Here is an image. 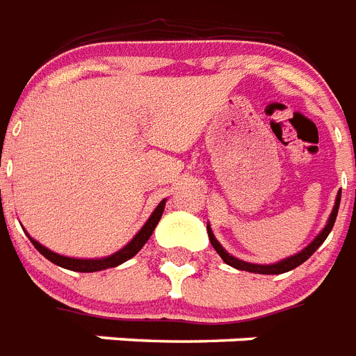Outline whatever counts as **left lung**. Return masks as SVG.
<instances>
[{
    "instance_id": "left-lung-1",
    "label": "left lung",
    "mask_w": 356,
    "mask_h": 356,
    "mask_svg": "<svg viewBox=\"0 0 356 356\" xmlns=\"http://www.w3.org/2000/svg\"><path fill=\"white\" fill-rule=\"evenodd\" d=\"M340 195H342V192H338L337 195V203H334V209H332L331 212V218H329V222H327L325 229L321 231L318 236H316V240L312 243H310L309 248H305L301 253L293 254V257H290V259H284L281 260V262H277V264H270V266H262V264H249V262H243V260H238L234 259L233 254H229L225 249L218 243V240L214 238V234H212L211 227L207 225V231H209V238H211V243L212 248L216 249V253L220 254L223 259V262L229 266H233V268H236V270H243V271H251V273H264V275H277V273H284V271H290L293 270V268H298L299 264H303L305 260L310 259L312 254H314V251L318 248H320L321 243L325 242V238L329 236V233H331L332 225H334V222H337V214H338V207H340Z\"/></svg>"
}]
</instances>
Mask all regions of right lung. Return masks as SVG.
Masks as SVG:
<instances>
[{
	"label": "right lung",
	"instance_id": "1",
	"mask_svg": "<svg viewBox=\"0 0 356 356\" xmlns=\"http://www.w3.org/2000/svg\"><path fill=\"white\" fill-rule=\"evenodd\" d=\"M164 205H166V200H162L161 203H159V207H156L155 211H153V214H151V218L145 222V225L138 231V234L131 240V242L125 245L123 249H120L118 253L111 254V257H107V259H96V260H86V259H70V257H63V254H57L53 253V251H49L47 248H44L42 243H38L36 240H33V238L29 236V240L33 242V245H35L38 251H40L44 257H46L47 260H51L53 264L60 266V268H66V270H72V271H81V273H90V271H102V270H107V268H114V266H120L123 264L125 260H129L131 257H134V254L138 253L140 249L144 248V243L149 240V236L153 234V231H155L156 223H159V220H161L162 212H164Z\"/></svg>",
	"mask_w": 356,
	"mask_h": 356
}]
</instances>
